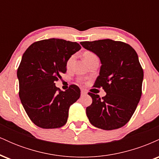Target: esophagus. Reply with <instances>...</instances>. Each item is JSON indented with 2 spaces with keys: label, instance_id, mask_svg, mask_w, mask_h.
Wrapping results in <instances>:
<instances>
[{
  "label": "esophagus",
  "instance_id": "esophagus-1",
  "mask_svg": "<svg viewBox=\"0 0 159 159\" xmlns=\"http://www.w3.org/2000/svg\"><path fill=\"white\" fill-rule=\"evenodd\" d=\"M87 91L84 90V89H82L81 92V96H84V95H87Z\"/></svg>",
  "mask_w": 159,
  "mask_h": 159
}]
</instances>
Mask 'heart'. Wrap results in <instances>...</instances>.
I'll return each mask as SVG.
<instances>
[{"instance_id": "heart-1", "label": "heart", "mask_w": 159, "mask_h": 159, "mask_svg": "<svg viewBox=\"0 0 159 159\" xmlns=\"http://www.w3.org/2000/svg\"><path fill=\"white\" fill-rule=\"evenodd\" d=\"M74 57H75V56L72 55L68 58V60H67V61H66V66L67 67L70 66V65L72 64V61H73V60H74ZM96 57H96V54H95L93 52H90V51H87V52H85L84 53V58L85 61L87 62V63H88L89 61H92L93 59H94V58H96Z\"/></svg>"}]
</instances>
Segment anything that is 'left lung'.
I'll use <instances>...</instances> for the list:
<instances>
[{
    "label": "left lung",
    "instance_id": "8db88e82",
    "mask_svg": "<svg viewBox=\"0 0 159 159\" xmlns=\"http://www.w3.org/2000/svg\"><path fill=\"white\" fill-rule=\"evenodd\" d=\"M95 53L102 66L93 87H102L106 95L88 93L93 102L86 108L89 121L104 130L124 126L136 110L142 94L143 71L135 50L127 43L112 39L81 42Z\"/></svg>",
    "mask_w": 159,
    "mask_h": 159
}]
</instances>
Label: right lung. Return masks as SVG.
Listing matches in <instances>:
<instances>
[{
  "label": "right lung",
  "mask_w": 159,
  "mask_h": 159,
  "mask_svg": "<svg viewBox=\"0 0 159 159\" xmlns=\"http://www.w3.org/2000/svg\"><path fill=\"white\" fill-rule=\"evenodd\" d=\"M81 48L76 42L49 39L31 44L24 53L17 71L19 97L27 116L43 129H57L67 122L70 105L81 90L71 84L61 91L54 82L66 72V61Z\"/></svg>",
  "instance_id": "add662e5"
}]
</instances>
